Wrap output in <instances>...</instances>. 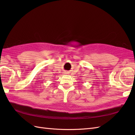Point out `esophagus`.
Listing matches in <instances>:
<instances>
[{"mask_svg":"<svg viewBox=\"0 0 135 135\" xmlns=\"http://www.w3.org/2000/svg\"><path fill=\"white\" fill-rule=\"evenodd\" d=\"M65 74H66V73H65Z\"/></svg>","mask_w":135,"mask_h":135,"instance_id":"1","label":"esophagus"}]
</instances>
